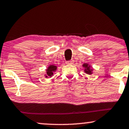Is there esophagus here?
<instances>
[{"instance_id": "34e87169", "label": "esophagus", "mask_w": 129, "mask_h": 129, "mask_svg": "<svg viewBox=\"0 0 129 129\" xmlns=\"http://www.w3.org/2000/svg\"><path fill=\"white\" fill-rule=\"evenodd\" d=\"M74 60L73 59H71L70 60H68V61H66V63H68V64H73L74 63Z\"/></svg>"}]
</instances>
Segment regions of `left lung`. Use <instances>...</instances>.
Wrapping results in <instances>:
<instances>
[{"mask_svg":"<svg viewBox=\"0 0 129 129\" xmlns=\"http://www.w3.org/2000/svg\"><path fill=\"white\" fill-rule=\"evenodd\" d=\"M83 67H84L85 68H86V69H85V72L87 74H91V71L92 70H90L89 67H88V65L86 64V63H84L83 64Z\"/></svg>","mask_w":129,"mask_h":129,"instance_id":"1","label":"left lung"}]
</instances>
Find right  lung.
<instances>
[{"instance_id": "add662e5", "label": "right lung", "mask_w": 129, "mask_h": 129, "mask_svg": "<svg viewBox=\"0 0 129 129\" xmlns=\"http://www.w3.org/2000/svg\"><path fill=\"white\" fill-rule=\"evenodd\" d=\"M56 70V66H50L49 67V68H48V69L47 70V75L46 76V77L47 76H49V77H51L52 76H53V72L54 71H55Z\"/></svg>"}]
</instances>
